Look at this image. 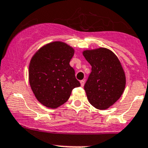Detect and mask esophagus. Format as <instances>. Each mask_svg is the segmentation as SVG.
I'll return each instance as SVG.
<instances>
[{
  "mask_svg": "<svg viewBox=\"0 0 148 148\" xmlns=\"http://www.w3.org/2000/svg\"><path fill=\"white\" fill-rule=\"evenodd\" d=\"M80 84H81V86H82V87L84 86V80L80 81Z\"/></svg>",
  "mask_w": 148,
  "mask_h": 148,
  "instance_id": "esophagus-1",
  "label": "esophagus"
}]
</instances>
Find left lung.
Segmentation results:
<instances>
[{
	"label": "left lung",
	"mask_w": 148,
	"mask_h": 148,
	"mask_svg": "<svg viewBox=\"0 0 148 148\" xmlns=\"http://www.w3.org/2000/svg\"><path fill=\"white\" fill-rule=\"evenodd\" d=\"M83 55L91 65V73L84 84L89 103L106 110L120 99L126 86V75L117 55L106 48L84 50Z\"/></svg>",
	"instance_id": "obj_1"
}]
</instances>
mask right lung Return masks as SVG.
Masks as SVG:
<instances>
[{
    "instance_id": "right-lung-1",
    "label": "right lung",
    "mask_w": 148,
    "mask_h": 148,
    "mask_svg": "<svg viewBox=\"0 0 148 148\" xmlns=\"http://www.w3.org/2000/svg\"><path fill=\"white\" fill-rule=\"evenodd\" d=\"M75 50L61 41L43 45L29 64V82L37 100L44 106L57 108L69 99L73 88L80 83L69 65Z\"/></svg>"
}]
</instances>
